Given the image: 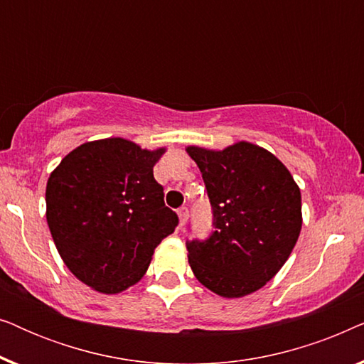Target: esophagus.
<instances>
[{
	"label": "esophagus",
	"mask_w": 364,
	"mask_h": 364,
	"mask_svg": "<svg viewBox=\"0 0 364 364\" xmlns=\"http://www.w3.org/2000/svg\"><path fill=\"white\" fill-rule=\"evenodd\" d=\"M178 227H183L186 225V222H187V218H188V208L187 207H181L178 208Z\"/></svg>",
	"instance_id": "34e87169"
}]
</instances>
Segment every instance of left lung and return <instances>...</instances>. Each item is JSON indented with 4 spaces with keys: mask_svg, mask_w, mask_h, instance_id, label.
I'll list each match as a JSON object with an SVG mask.
<instances>
[{
    "mask_svg": "<svg viewBox=\"0 0 364 364\" xmlns=\"http://www.w3.org/2000/svg\"><path fill=\"white\" fill-rule=\"evenodd\" d=\"M186 151L202 172L215 228L205 240L187 242L193 275L220 296L250 295L277 275L295 247L300 188L288 168L255 144Z\"/></svg>",
    "mask_w": 364,
    "mask_h": 364,
    "instance_id": "left-lung-1",
    "label": "left lung"
}]
</instances>
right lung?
<instances>
[{"label":"right lung","instance_id":"right-lung-1","mask_svg":"<svg viewBox=\"0 0 364 364\" xmlns=\"http://www.w3.org/2000/svg\"><path fill=\"white\" fill-rule=\"evenodd\" d=\"M147 151L122 137L86 142L68 154L46 186V218L63 262L87 287L114 295L147 272L154 250L176 230Z\"/></svg>","mask_w":364,"mask_h":364}]
</instances>
